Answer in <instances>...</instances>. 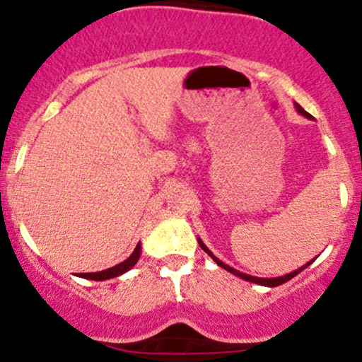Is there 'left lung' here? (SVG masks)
I'll return each mask as SVG.
<instances>
[{
    "mask_svg": "<svg viewBox=\"0 0 362 362\" xmlns=\"http://www.w3.org/2000/svg\"><path fill=\"white\" fill-rule=\"evenodd\" d=\"M294 109H296L298 112H300L301 115H305V117L311 119V115L308 114V112H305V109H301V105H298V103H294ZM197 242H199V245H201V248H202V250H204V252L207 253V255H209L211 259H213V260L216 262V264L219 265V267H223L224 271L231 272V274H233V276L240 277V279H243V281H248V282H255V284H259V286H265V288H276V286H281V284H284V282H288L289 279H293L294 276H298V274H300L301 271H305V269L308 267V265L311 264V262H315V259H317V257H315V259H313V260H310L308 264H305V265H303V267L296 269V271H293V272L286 274V276H279V277H255V276H248V274H243V272L236 271V269L230 267V265H228V264H224L223 260H219L218 257H216L214 253L211 252L209 248L206 247L204 242H202L201 238H197Z\"/></svg>",
    "mask_w": 362,
    "mask_h": 362,
    "instance_id": "left-lung-1",
    "label": "left lung"
}]
</instances>
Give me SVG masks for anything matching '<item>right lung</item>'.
Returning a JSON list of instances; mask_svg holds the SVG:
<instances>
[{"instance_id": "obj_1", "label": "right lung", "mask_w": 362, "mask_h": 362, "mask_svg": "<svg viewBox=\"0 0 362 362\" xmlns=\"http://www.w3.org/2000/svg\"><path fill=\"white\" fill-rule=\"evenodd\" d=\"M139 257H141V243L136 245L134 252H132L131 255H129L126 260L120 262V264H117V265H114V267L105 269V271H100V272L76 274V276H78V277H83V279H91V281H105V279H112V277L122 276V274H126L127 271H131V269L134 267L136 264H138Z\"/></svg>"}]
</instances>
